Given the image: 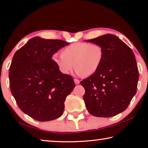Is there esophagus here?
<instances>
[{"label":"esophagus","instance_id":"1","mask_svg":"<svg viewBox=\"0 0 148 148\" xmlns=\"http://www.w3.org/2000/svg\"><path fill=\"white\" fill-rule=\"evenodd\" d=\"M74 83H75V84H76V85H78V84H79L80 82H79V79H74Z\"/></svg>","mask_w":148,"mask_h":148}]
</instances>
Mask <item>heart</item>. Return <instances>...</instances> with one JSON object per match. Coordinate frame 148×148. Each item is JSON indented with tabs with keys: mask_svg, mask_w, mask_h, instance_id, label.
I'll return each instance as SVG.
<instances>
[{
	"mask_svg": "<svg viewBox=\"0 0 148 148\" xmlns=\"http://www.w3.org/2000/svg\"><path fill=\"white\" fill-rule=\"evenodd\" d=\"M103 56L100 45L80 42L65 47L62 55H55L53 60L62 74H69L74 67L77 75L89 76L98 71Z\"/></svg>",
	"mask_w": 148,
	"mask_h": 148,
	"instance_id": "obj_1",
	"label": "heart"
}]
</instances>
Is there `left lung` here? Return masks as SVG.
Masks as SVG:
<instances>
[{
	"label": "left lung",
	"instance_id": "1",
	"mask_svg": "<svg viewBox=\"0 0 148 148\" xmlns=\"http://www.w3.org/2000/svg\"><path fill=\"white\" fill-rule=\"evenodd\" d=\"M86 41L100 45L104 52L98 71L80 82L86 90L87 109L94 116H116L127 109L136 92L138 71L133 51L111 34Z\"/></svg>",
	"mask_w": 148,
	"mask_h": 148
}]
</instances>
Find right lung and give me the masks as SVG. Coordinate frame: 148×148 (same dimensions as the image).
<instances>
[{
    "label": "right lung",
    "instance_id": "1",
    "mask_svg": "<svg viewBox=\"0 0 148 148\" xmlns=\"http://www.w3.org/2000/svg\"><path fill=\"white\" fill-rule=\"evenodd\" d=\"M61 40L35 36L15 53L10 67V91L22 112L39 121L58 118L66 97L75 87L73 78L62 74L51 59L66 45Z\"/></svg>",
    "mask_w": 148,
    "mask_h": 148
}]
</instances>
